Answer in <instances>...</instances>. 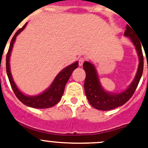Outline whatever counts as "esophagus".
Here are the masks:
<instances>
[{
  "label": "esophagus",
  "instance_id": "esophagus-1",
  "mask_svg": "<svg viewBox=\"0 0 148 148\" xmlns=\"http://www.w3.org/2000/svg\"><path fill=\"white\" fill-rule=\"evenodd\" d=\"M84 61H85V59H84V58H78V65H79V66H82Z\"/></svg>",
  "mask_w": 148,
  "mask_h": 148
}]
</instances>
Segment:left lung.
<instances>
[{"instance_id":"8db88e82","label":"left lung","mask_w":148,"mask_h":148,"mask_svg":"<svg viewBox=\"0 0 148 148\" xmlns=\"http://www.w3.org/2000/svg\"><path fill=\"white\" fill-rule=\"evenodd\" d=\"M129 25H127L125 35L130 37L135 45L139 58V64L135 79L125 91L118 94H110L109 92H105L102 87H101L98 79L97 73L93 65L88 61L84 63L83 68L86 73V78L84 81L86 96L90 104L95 109L99 110H110L125 104L133 96L142 75L144 58L141 40L137 38L136 34L133 30V28Z\"/></svg>"}]
</instances>
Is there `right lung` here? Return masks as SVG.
I'll use <instances>...</instances> for the list:
<instances>
[{"instance_id":"obj_1","label":"right lung","mask_w":148,"mask_h":148,"mask_svg":"<svg viewBox=\"0 0 148 148\" xmlns=\"http://www.w3.org/2000/svg\"><path fill=\"white\" fill-rule=\"evenodd\" d=\"M26 25H27V23H25L22 28L19 29L15 32V35L13 36L12 39L11 40V43H10V48H9V50H8L6 59V68L8 78H9V80H10V84H11L13 92L15 94L16 97L23 104L29 106V107H31V108H39V109L51 108V107L56 105L61 100L63 94H64V91L65 85H66V82H68L70 77L71 76L73 70L78 67V63L76 61V62H75L73 64L70 65L69 66L64 69L61 73H58V75L55 78L54 82H53L50 87L48 90H46L45 92L40 94V95H36V96H27V95H23L20 90L17 88L16 85L14 83L12 78L10 69V54H11L13 44L15 42L16 36L21 32L23 29L25 28Z\"/></svg>"}]
</instances>
